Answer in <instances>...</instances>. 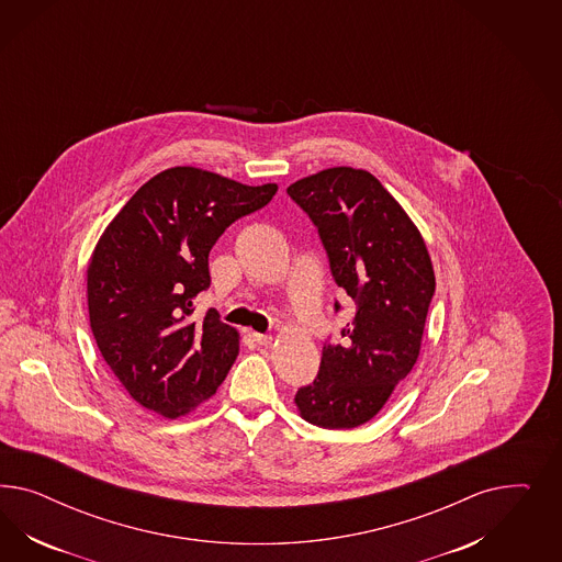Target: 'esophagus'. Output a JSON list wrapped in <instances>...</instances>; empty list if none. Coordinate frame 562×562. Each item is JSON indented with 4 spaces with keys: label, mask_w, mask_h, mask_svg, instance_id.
Instances as JSON below:
<instances>
[{
    "label": "esophagus",
    "mask_w": 562,
    "mask_h": 562,
    "mask_svg": "<svg viewBox=\"0 0 562 562\" xmlns=\"http://www.w3.org/2000/svg\"><path fill=\"white\" fill-rule=\"evenodd\" d=\"M254 340H256L259 346H270L273 338L270 334H254Z\"/></svg>",
    "instance_id": "34e87169"
}]
</instances>
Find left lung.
I'll list each match as a JSON object with an SVG mask.
<instances>
[{"label":"left lung","instance_id":"1","mask_svg":"<svg viewBox=\"0 0 562 562\" xmlns=\"http://www.w3.org/2000/svg\"><path fill=\"white\" fill-rule=\"evenodd\" d=\"M286 191L317 226L331 276L355 303L344 340L325 344L319 373L294 404L311 425L355 428L379 414L418 360L432 263L420 231L369 170L325 169Z\"/></svg>","mask_w":562,"mask_h":562}]
</instances>
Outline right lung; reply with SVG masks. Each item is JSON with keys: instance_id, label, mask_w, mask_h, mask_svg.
Returning <instances> with one entry per match:
<instances>
[{"instance_id": "obj_1", "label": "right lung", "mask_w": 562, "mask_h": 562, "mask_svg": "<svg viewBox=\"0 0 562 562\" xmlns=\"http://www.w3.org/2000/svg\"><path fill=\"white\" fill-rule=\"evenodd\" d=\"M276 191L175 167L137 189L104 228L86 272L90 327L142 408L179 418L221 387L238 355L237 329L214 308L193 319V301L210 286L207 256L222 233Z\"/></svg>"}]
</instances>
